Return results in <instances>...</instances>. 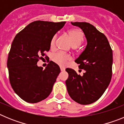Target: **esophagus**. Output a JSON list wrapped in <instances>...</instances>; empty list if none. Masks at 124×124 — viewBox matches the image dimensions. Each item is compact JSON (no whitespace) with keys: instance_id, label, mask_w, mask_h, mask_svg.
I'll list each match as a JSON object with an SVG mask.
<instances>
[{"instance_id":"obj_1","label":"esophagus","mask_w":124,"mask_h":124,"mask_svg":"<svg viewBox=\"0 0 124 124\" xmlns=\"http://www.w3.org/2000/svg\"><path fill=\"white\" fill-rule=\"evenodd\" d=\"M60 70H61V71H63L65 70V68L64 67H63V66H60Z\"/></svg>"}]
</instances>
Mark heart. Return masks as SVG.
Here are the masks:
<instances>
[{
	"instance_id": "1",
	"label": "heart",
	"mask_w": 124,
	"mask_h": 124,
	"mask_svg": "<svg viewBox=\"0 0 124 124\" xmlns=\"http://www.w3.org/2000/svg\"><path fill=\"white\" fill-rule=\"evenodd\" d=\"M68 33L71 38L72 44L74 47L78 46L81 44V43L84 40V34L81 30L77 28L70 30L68 31ZM56 39V35H54L53 36L50 41L51 48H53L54 46ZM51 59L56 64L60 66H64L67 63L69 60H70L71 56L63 51H58L52 54Z\"/></svg>"
}]
</instances>
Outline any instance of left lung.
Returning a JSON list of instances; mask_svg holds the SVG:
<instances>
[{
    "label": "left lung",
    "instance_id": "obj_1",
    "mask_svg": "<svg viewBox=\"0 0 124 124\" xmlns=\"http://www.w3.org/2000/svg\"><path fill=\"white\" fill-rule=\"evenodd\" d=\"M82 29L87 39V46L75 60L83 76L74 70L66 69L68 78L66 85L69 95L80 104L87 105L100 98L109 86L112 78V50L104 34L87 22H71Z\"/></svg>",
    "mask_w": 124,
    "mask_h": 124
}]
</instances>
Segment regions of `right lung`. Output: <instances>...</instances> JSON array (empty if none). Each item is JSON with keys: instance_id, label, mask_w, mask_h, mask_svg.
Listing matches in <instances>:
<instances>
[{"instance_id": "add662e5", "label": "right lung", "mask_w": 124, "mask_h": 124, "mask_svg": "<svg viewBox=\"0 0 124 124\" xmlns=\"http://www.w3.org/2000/svg\"><path fill=\"white\" fill-rule=\"evenodd\" d=\"M65 23L66 22H33L14 38L7 59L9 80L15 93L25 101L38 102L52 91L60 73L59 66L50 61L43 70L37 64L45 56V53L50 50L53 36Z\"/></svg>"}]
</instances>
